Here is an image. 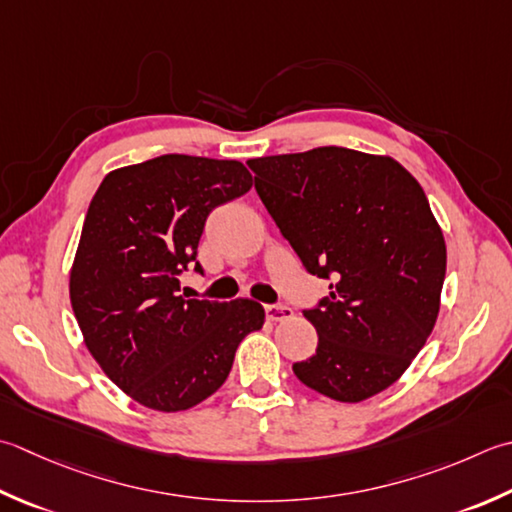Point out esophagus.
<instances>
[{
    "label": "esophagus",
    "instance_id": "obj_1",
    "mask_svg": "<svg viewBox=\"0 0 512 512\" xmlns=\"http://www.w3.org/2000/svg\"><path fill=\"white\" fill-rule=\"evenodd\" d=\"M266 317L270 322H286V319L293 317V308L284 304H270L266 306Z\"/></svg>",
    "mask_w": 512,
    "mask_h": 512
}]
</instances>
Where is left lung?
<instances>
[{"mask_svg":"<svg viewBox=\"0 0 512 512\" xmlns=\"http://www.w3.org/2000/svg\"><path fill=\"white\" fill-rule=\"evenodd\" d=\"M255 190L308 273L333 277L302 384L357 404L413 364L442 304L446 242L424 188L388 155L322 146L248 159Z\"/></svg>","mask_w":512,"mask_h":512,"instance_id":"1","label":"left lung"}]
</instances>
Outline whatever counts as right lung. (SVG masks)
<instances>
[{"label": "right lung", "instance_id": "add662e5", "mask_svg": "<svg viewBox=\"0 0 512 512\" xmlns=\"http://www.w3.org/2000/svg\"><path fill=\"white\" fill-rule=\"evenodd\" d=\"M250 186L237 159L162 155L110 170L97 188L70 266V306L88 353L137 404L179 413L204 402L226 382L239 342L264 326L253 299L177 295L210 210Z\"/></svg>", "mask_w": 512, "mask_h": 512}]
</instances>
